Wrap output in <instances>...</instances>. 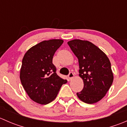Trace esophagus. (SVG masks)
Wrapping results in <instances>:
<instances>
[{
	"label": "esophagus",
	"instance_id": "obj_1",
	"mask_svg": "<svg viewBox=\"0 0 127 127\" xmlns=\"http://www.w3.org/2000/svg\"><path fill=\"white\" fill-rule=\"evenodd\" d=\"M74 77V73L72 72H69V75H68V77L69 78V79H72L73 77Z\"/></svg>",
	"mask_w": 127,
	"mask_h": 127
}]
</instances>
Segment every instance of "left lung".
Masks as SVG:
<instances>
[{
    "label": "left lung",
    "instance_id": "1",
    "mask_svg": "<svg viewBox=\"0 0 127 127\" xmlns=\"http://www.w3.org/2000/svg\"><path fill=\"white\" fill-rule=\"evenodd\" d=\"M67 44L79 60V76L84 87L77 93L78 98L87 104L100 101L113 82L111 63L106 55L87 40L74 39Z\"/></svg>",
    "mask_w": 127,
    "mask_h": 127
}]
</instances>
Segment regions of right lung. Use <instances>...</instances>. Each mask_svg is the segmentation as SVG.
<instances>
[{"mask_svg":"<svg viewBox=\"0 0 127 127\" xmlns=\"http://www.w3.org/2000/svg\"><path fill=\"white\" fill-rule=\"evenodd\" d=\"M63 43L61 39L44 40L28 50L20 70L21 84L29 98L40 104L54 100L67 80L59 77L52 63L55 52Z\"/></svg>","mask_w":127,"mask_h":127,"instance_id":"right-lung-1","label":"right lung"}]
</instances>
